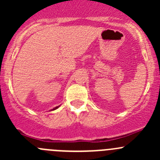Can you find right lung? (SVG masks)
<instances>
[{
	"label": "right lung",
	"mask_w": 160,
	"mask_h": 160,
	"mask_svg": "<svg viewBox=\"0 0 160 160\" xmlns=\"http://www.w3.org/2000/svg\"><path fill=\"white\" fill-rule=\"evenodd\" d=\"M59 108V106H58V107H56V108H53V109H52V110H56V109H57V108Z\"/></svg>",
	"instance_id": "add662e5"
}]
</instances>
